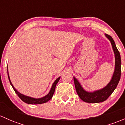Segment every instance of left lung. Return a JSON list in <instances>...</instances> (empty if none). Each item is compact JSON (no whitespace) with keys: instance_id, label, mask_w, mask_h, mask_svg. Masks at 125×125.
Masks as SVG:
<instances>
[{"instance_id":"left-lung-1","label":"left lung","mask_w":125,"mask_h":125,"mask_svg":"<svg viewBox=\"0 0 125 125\" xmlns=\"http://www.w3.org/2000/svg\"><path fill=\"white\" fill-rule=\"evenodd\" d=\"M106 37L111 42L114 55H115V69L110 82L104 88L94 92H88L81 86L78 80L74 77V84L77 93L81 100L88 103H99L105 101L115 90L120 79L121 75V58L114 40L111 36L105 34Z\"/></svg>"}]
</instances>
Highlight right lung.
<instances>
[{"label": "right lung", "mask_w": 125, "mask_h": 125, "mask_svg": "<svg viewBox=\"0 0 125 125\" xmlns=\"http://www.w3.org/2000/svg\"><path fill=\"white\" fill-rule=\"evenodd\" d=\"M7 72H8V68H7ZM8 79H9V81H10V84H11V85L12 86V88H13L14 90V91L16 92V93L17 94V95H18L20 99H21L23 102H25V103H28V104H42V103H46V102L49 101L50 99H51V98H52V96H53L54 93L55 86H56L57 83H58V82H59V79H60V77L57 78V79L55 80V82H54V83L52 84V87H51L50 92H49V93L47 94V95H45V96L43 97L39 98V99H35V98L30 97L24 95H23V94H21V93H20L19 92L17 91L15 89L14 87L13 86L12 83H11V80H10V77H9V75H8Z\"/></svg>", "instance_id": "right-lung-1"}]
</instances>
